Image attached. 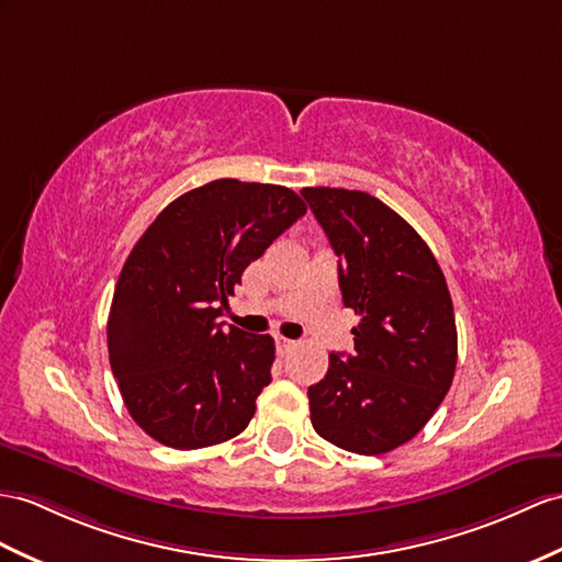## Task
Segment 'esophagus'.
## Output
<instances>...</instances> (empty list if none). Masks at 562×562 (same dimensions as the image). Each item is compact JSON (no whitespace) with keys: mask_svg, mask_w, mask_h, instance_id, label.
Instances as JSON below:
<instances>
[{"mask_svg":"<svg viewBox=\"0 0 562 562\" xmlns=\"http://www.w3.org/2000/svg\"><path fill=\"white\" fill-rule=\"evenodd\" d=\"M295 346H297V340H291V338H285V336H277V348H279L281 355L295 350Z\"/></svg>","mask_w":562,"mask_h":562,"instance_id":"obj_1","label":"esophagus"}]
</instances>
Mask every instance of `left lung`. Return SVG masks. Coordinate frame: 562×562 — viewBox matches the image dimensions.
<instances>
[{"label": "left lung", "mask_w": 562, "mask_h": 562, "mask_svg": "<svg viewBox=\"0 0 562 562\" xmlns=\"http://www.w3.org/2000/svg\"><path fill=\"white\" fill-rule=\"evenodd\" d=\"M338 255L344 305L360 314L355 352L328 355L310 386V419L322 439L381 456L407 443L453 384L458 331L446 277L401 214L362 190L303 188Z\"/></svg>", "instance_id": "8db88e82"}]
</instances>
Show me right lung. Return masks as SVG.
<instances>
[{"label": "right lung", "mask_w": 562, "mask_h": 562, "mask_svg": "<svg viewBox=\"0 0 562 562\" xmlns=\"http://www.w3.org/2000/svg\"><path fill=\"white\" fill-rule=\"evenodd\" d=\"M307 212L291 188L218 178L159 212L109 310V364L135 424L193 450L234 439L271 381L273 338L216 319L245 267Z\"/></svg>", "instance_id": "add662e5"}]
</instances>
